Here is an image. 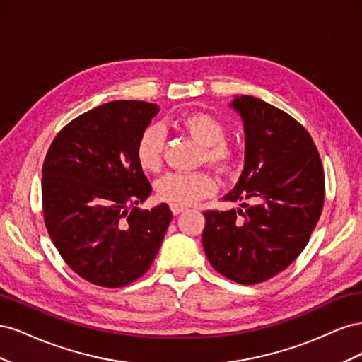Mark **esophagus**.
Instances as JSON below:
<instances>
[{"label":"esophagus","instance_id":"34e87169","mask_svg":"<svg viewBox=\"0 0 362 362\" xmlns=\"http://www.w3.org/2000/svg\"><path fill=\"white\" fill-rule=\"evenodd\" d=\"M170 210H172V213L177 216V214H181L182 211H185L187 210V208H185L184 205H177V204H170Z\"/></svg>","mask_w":362,"mask_h":362}]
</instances>
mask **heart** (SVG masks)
<instances>
[{"label":"heart","instance_id":"obj_1","mask_svg":"<svg viewBox=\"0 0 362 362\" xmlns=\"http://www.w3.org/2000/svg\"><path fill=\"white\" fill-rule=\"evenodd\" d=\"M181 133L201 145V161L210 164L221 173L235 168V149L226 141V127L221 119L204 112H192L175 120ZM164 133L157 125L141 131L137 139L134 156L141 170L157 173L163 166ZM216 192V181L208 172H172L157 182V194L161 201L177 205H190L208 198Z\"/></svg>","mask_w":362,"mask_h":362}]
</instances>
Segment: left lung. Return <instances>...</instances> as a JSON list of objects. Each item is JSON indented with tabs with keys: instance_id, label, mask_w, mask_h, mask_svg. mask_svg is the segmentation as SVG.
I'll use <instances>...</instances> for the list:
<instances>
[{
	"instance_id": "left-lung-1",
	"label": "left lung",
	"mask_w": 362,
	"mask_h": 362,
	"mask_svg": "<svg viewBox=\"0 0 362 362\" xmlns=\"http://www.w3.org/2000/svg\"><path fill=\"white\" fill-rule=\"evenodd\" d=\"M246 133L245 169L225 201L206 210L202 245L225 278L254 286L286 270L308 245L325 202V172L313 137L298 120L254 96L231 104Z\"/></svg>"
}]
</instances>
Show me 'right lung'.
Listing matches in <instances>:
<instances>
[{
    "instance_id": "add662e5",
    "label": "right lung",
    "mask_w": 362,
    "mask_h": 362,
    "mask_svg": "<svg viewBox=\"0 0 362 362\" xmlns=\"http://www.w3.org/2000/svg\"><path fill=\"white\" fill-rule=\"evenodd\" d=\"M158 105L112 101L64 125L42 168L43 221L83 279L125 287L148 272L172 221L168 204L141 211L151 182L134 156Z\"/></svg>"
}]
</instances>
